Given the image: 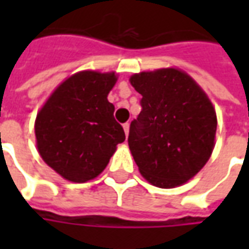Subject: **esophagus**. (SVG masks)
I'll list each match as a JSON object with an SVG mask.
<instances>
[{
    "label": "esophagus",
    "instance_id": "esophagus-1",
    "mask_svg": "<svg viewBox=\"0 0 249 249\" xmlns=\"http://www.w3.org/2000/svg\"><path fill=\"white\" fill-rule=\"evenodd\" d=\"M123 128H124L125 135L128 136V133H129V124H128V123H125V124L123 125Z\"/></svg>",
    "mask_w": 249,
    "mask_h": 249
}]
</instances>
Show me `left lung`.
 <instances>
[{
  "instance_id": "obj_1",
  "label": "left lung",
  "mask_w": 249,
  "mask_h": 249,
  "mask_svg": "<svg viewBox=\"0 0 249 249\" xmlns=\"http://www.w3.org/2000/svg\"><path fill=\"white\" fill-rule=\"evenodd\" d=\"M129 81L142 96L128 137L139 171L159 188L187 183L213 151L217 119L211 100L175 68L141 71Z\"/></svg>"
}]
</instances>
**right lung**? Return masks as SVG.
I'll use <instances>...</instances> for the list:
<instances>
[{
  "label": "right lung",
  "mask_w": 249,
  "mask_h": 249,
  "mask_svg": "<svg viewBox=\"0 0 249 249\" xmlns=\"http://www.w3.org/2000/svg\"><path fill=\"white\" fill-rule=\"evenodd\" d=\"M114 71H82L58 85L37 114L36 142L49 167L73 183L97 178L125 140L108 94Z\"/></svg>",
  "instance_id": "obj_1"
}]
</instances>
